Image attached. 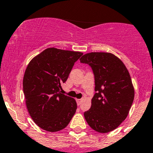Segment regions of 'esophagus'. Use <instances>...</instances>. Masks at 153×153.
I'll return each instance as SVG.
<instances>
[{"label":"esophagus","mask_w":153,"mask_h":153,"mask_svg":"<svg viewBox=\"0 0 153 153\" xmlns=\"http://www.w3.org/2000/svg\"><path fill=\"white\" fill-rule=\"evenodd\" d=\"M77 104H78V105H80V104H81V101H82V100L81 99H77Z\"/></svg>","instance_id":"1"}]
</instances>
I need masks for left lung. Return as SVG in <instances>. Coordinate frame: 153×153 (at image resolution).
<instances>
[{
  "mask_svg": "<svg viewBox=\"0 0 153 153\" xmlns=\"http://www.w3.org/2000/svg\"><path fill=\"white\" fill-rule=\"evenodd\" d=\"M80 62L91 65L95 78L96 94L91 109L84 114L85 120L94 131L110 132L127 118L134 101V88L129 72L111 53H88Z\"/></svg>",
  "mask_w": 153,
  "mask_h": 153,
  "instance_id": "8db88e82",
  "label": "left lung"
}]
</instances>
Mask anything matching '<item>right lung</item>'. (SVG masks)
I'll list each match as a JSON object with an SVG mask.
<instances>
[{"instance_id": "1", "label": "right lung", "mask_w": 153, "mask_h": 153, "mask_svg": "<svg viewBox=\"0 0 153 153\" xmlns=\"http://www.w3.org/2000/svg\"><path fill=\"white\" fill-rule=\"evenodd\" d=\"M82 53L49 48L28 63L23 77L25 104L35 123L49 132L64 129L77 109L74 98L61 94Z\"/></svg>"}]
</instances>
